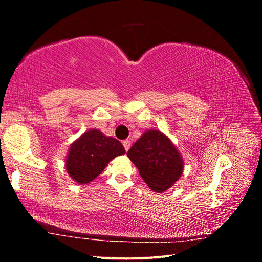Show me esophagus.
<instances>
[{"label":"esophagus","mask_w":262,"mask_h":262,"mask_svg":"<svg viewBox=\"0 0 262 262\" xmlns=\"http://www.w3.org/2000/svg\"><path fill=\"white\" fill-rule=\"evenodd\" d=\"M122 145H124L126 151H128V149H129V147H130V141L129 140L124 141V142H122Z\"/></svg>","instance_id":"obj_1"}]
</instances>
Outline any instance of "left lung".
I'll return each mask as SVG.
<instances>
[{
  "mask_svg": "<svg viewBox=\"0 0 262 262\" xmlns=\"http://www.w3.org/2000/svg\"><path fill=\"white\" fill-rule=\"evenodd\" d=\"M146 185L163 192L179 179L183 162L179 152L163 133L147 130L127 152Z\"/></svg>",
  "mask_w": 262,
  "mask_h": 262,
  "instance_id": "obj_1",
  "label": "left lung"
}]
</instances>
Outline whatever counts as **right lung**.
I'll use <instances>...</instances> for the list:
<instances>
[{"label":"right lung","mask_w":262,"mask_h":262,"mask_svg":"<svg viewBox=\"0 0 262 262\" xmlns=\"http://www.w3.org/2000/svg\"><path fill=\"white\" fill-rule=\"evenodd\" d=\"M125 153L116 138L104 136L100 130L85 132L71 145L66 170L79 183H89L101 173L109 161Z\"/></svg>","instance_id":"right-lung-1"}]
</instances>
